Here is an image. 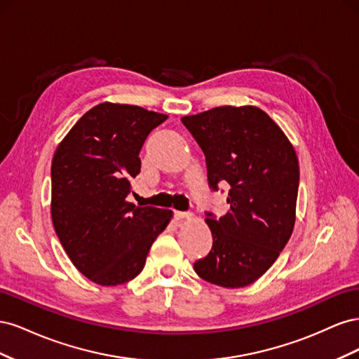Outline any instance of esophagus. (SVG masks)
I'll return each mask as SVG.
<instances>
[{"mask_svg":"<svg viewBox=\"0 0 359 359\" xmlns=\"http://www.w3.org/2000/svg\"><path fill=\"white\" fill-rule=\"evenodd\" d=\"M173 217H175L177 220H184V219H191L193 214L189 211H175L173 212Z\"/></svg>","mask_w":359,"mask_h":359,"instance_id":"1","label":"esophagus"}]
</instances>
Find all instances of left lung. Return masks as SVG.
Wrapping results in <instances>:
<instances>
[{"mask_svg": "<svg viewBox=\"0 0 359 359\" xmlns=\"http://www.w3.org/2000/svg\"><path fill=\"white\" fill-rule=\"evenodd\" d=\"M205 154L208 186L229 184L223 217L206 211L212 248L194 262L205 281L222 287L252 285L276 262L295 224L299 165L285 133L253 106H222L184 116Z\"/></svg>", "mask_w": 359, "mask_h": 359, "instance_id": "1", "label": "left lung"}]
</instances>
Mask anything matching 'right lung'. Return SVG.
I'll use <instances>...</instances> for the list:
<instances>
[{"label": "right lung", "mask_w": 359, "mask_h": 359, "mask_svg": "<svg viewBox=\"0 0 359 359\" xmlns=\"http://www.w3.org/2000/svg\"><path fill=\"white\" fill-rule=\"evenodd\" d=\"M166 115L139 106L102 103L86 112L52 160V222L73 265L102 286L140 274L172 211L127 202L139 153Z\"/></svg>", "instance_id": "1"}]
</instances>
